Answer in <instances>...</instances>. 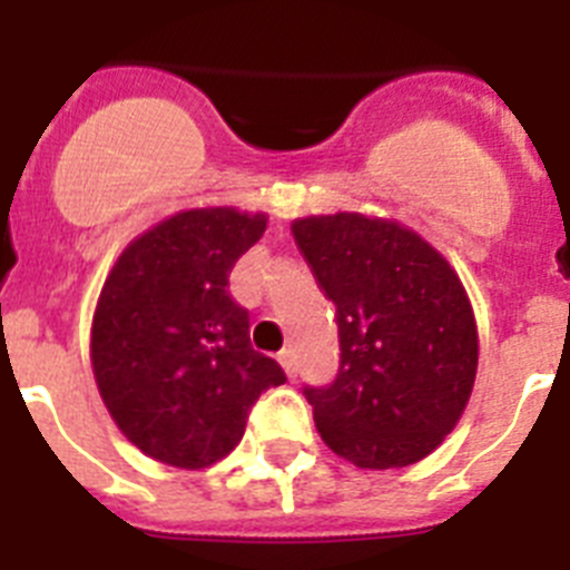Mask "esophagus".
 I'll list each match as a JSON object with an SVG mask.
<instances>
[{
    "label": "esophagus",
    "instance_id": "1",
    "mask_svg": "<svg viewBox=\"0 0 570 570\" xmlns=\"http://www.w3.org/2000/svg\"><path fill=\"white\" fill-rule=\"evenodd\" d=\"M279 365L285 367V374L294 380V376H296V356H294V351H291V347H285V351L279 354Z\"/></svg>",
    "mask_w": 570,
    "mask_h": 570
}]
</instances>
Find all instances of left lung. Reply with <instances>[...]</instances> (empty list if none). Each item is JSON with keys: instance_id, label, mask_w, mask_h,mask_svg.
Wrapping results in <instances>:
<instances>
[{"instance_id": "left-lung-1", "label": "left lung", "mask_w": 570, "mask_h": 570, "mask_svg": "<svg viewBox=\"0 0 570 570\" xmlns=\"http://www.w3.org/2000/svg\"><path fill=\"white\" fill-rule=\"evenodd\" d=\"M336 305L340 374L305 387L325 445L371 471L425 460L471 400L480 336L451 262L416 230L365 214L291 225Z\"/></svg>"}]
</instances>
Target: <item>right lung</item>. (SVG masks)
<instances>
[{"instance_id":"obj_1","label":"right lung","mask_w":570,"mask_h":570,"mask_svg":"<svg viewBox=\"0 0 570 570\" xmlns=\"http://www.w3.org/2000/svg\"><path fill=\"white\" fill-rule=\"evenodd\" d=\"M268 216L190 208L114 262L90 325V365L116 428L150 460L199 471L239 445L262 391L285 382L250 347L228 276Z\"/></svg>"}]
</instances>
